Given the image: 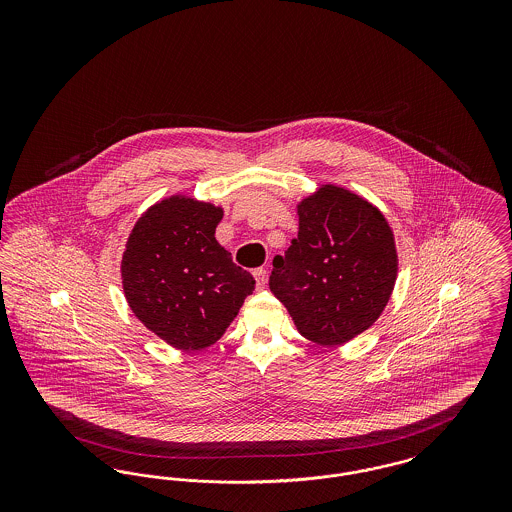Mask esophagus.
<instances>
[{
    "label": "esophagus",
    "instance_id": "34e87169",
    "mask_svg": "<svg viewBox=\"0 0 512 512\" xmlns=\"http://www.w3.org/2000/svg\"><path fill=\"white\" fill-rule=\"evenodd\" d=\"M253 276H255V280H257V288L263 290V288L267 286V270H265V268H255V270H253Z\"/></svg>",
    "mask_w": 512,
    "mask_h": 512
}]
</instances>
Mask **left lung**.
Returning <instances> with one entry per match:
<instances>
[{"label": "left lung", "mask_w": 512, "mask_h": 512, "mask_svg": "<svg viewBox=\"0 0 512 512\" xmlns=\"http://www.w3.org/2000/svg\"><path fill=\"white\" fill-rule=\"evenodd\" d=\"M299 232L268 280L299 334L320 345L353 340L390 301L397 251L386 217L361 195L324 184L297 205Z\"/></svg>", "instance_id": "8db88e82"}]
</instances>
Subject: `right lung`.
I'll list each match as a JSON object with an SVG mask.
<instances>
[{
    "label": "right lung",
    "instance_id": "1",
    "mask_svg": "<svg viewBox=\"0 0 512 512\" xmlns=\"http://www.w3.org/2000/svg\"><path fill=\"white\" fill-rule=\"evenodd\" d=\"M222 209L171 195L134 224L122 253V290L132 313L161 340L199 351L226 332L253 276L217 242Z\"/></svg>",
    "mask_w": 512,
    "mask_h": 512
}]
</instances>
